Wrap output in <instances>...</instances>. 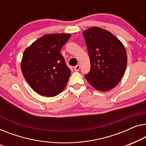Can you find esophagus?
<instances>
[{
  "label": "esophagus",
  "instance_id": "esophagus-1",
  "mask_svg": "<svg viewBox=\"0 0 146 146\" xmlns=\"http://www.w3.org/2000/svg\"><path fill=\"white\" fill-rule=\"evenodd\" d=\"M74 69H75V70L76 71H78L80 69V65H76V66L74 67Z\"/></svg>",
  "mask_w": 146,
  "mask_h": 146
}]
</instances>
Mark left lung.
Wrapping results in <instances>:
<instances>
[{
  "mask_svg": "<svg viewBox=\"0 0 146 146\" xmlns=\"http://www.w3.org/2000/svg\"><path fill=\"white\" fill-rule=\"evenodd\" d=\"M83 34L91 61L86 79L98 91L111 90L126 71L127 54L124 45L112 33L100 28H91Z\"/></svg>",
  "mask_w": 146,
  "mask_h": 146,
  "instance_id": "1",
  "label": "left lung"
}]
</instances>
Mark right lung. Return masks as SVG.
<instances>
[{"instance_id":"right-lung-1","label":"right lung","mask_w":146,"mask_h":146,"mask_svg":"<svg viewBox=\"0 0 146 146\" xmlns=\"http://www.w3.org/2000/svg\"><path fill=\"white\" fill-rule=\"evenodd\" d=\"M70 34H46L24 51L21 69L34 91L52 97L59 94L68 82L71 71L61 54Z\"/></svg>"}]
</instances>
